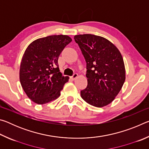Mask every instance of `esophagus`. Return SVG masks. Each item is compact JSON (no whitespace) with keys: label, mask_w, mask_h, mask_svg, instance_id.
Returning <instances> with one entry per match:
<instances>
[{"label":"esophagus","mask_w":149,"mask_h":149,"mask_svg":"<svg viewBox=\"0 0 149 149\" xmlns=\"http://www.w3.org/2000/svg\"><path fill=\"white\" fill-rule=\"evenodd\" d=\"M77 75H78L77 74H76V73H75V74H74V75H73L72 77H70V78H71V79H72V80H74V79H75V78H76V77H77Z\"/></svg>","instance_id":"obj_1"}]
</instances>
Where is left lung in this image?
Here are the masks:
<instances>
[{
	"instance_id": "obj_1",
	"label": "left lung",
	"mask_w": 149,
	"mask_h": 149,
	"mask_svg": "<svg viewBox=\"0 0 149 149\" xmlns=\"http://www.w3.org/2000/svg\"><path fill=\"white\" fill-rule=\"evenodd\" d=\"M86 62L87 86L81 91L85 102L96 107L112 102L120 91L125 79L123 60L116 47L97 35H75Z\"/></svg>"
}]
</instances>
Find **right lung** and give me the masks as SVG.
Segmentation results:
<instances>
[{
  "label": "right lung",
  "instance_id": "add662e5",
  "mask_svg": "<svg viewBox=\"0 0 149 149\" xmlns=\"http://www.w3.org/2000/svg\"><path fill=\"white\" fill-rule=\"evenodd\" d=\"M71 41L68 35H50L35 40L27 47L20 64L19 80L32 101L43 104L59 97L69 77L60 72L58 60Z\"/></svg>",
  "mask_w": 149,
  "mask_h": 149
}]
</instances>
